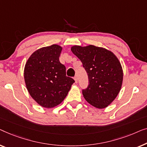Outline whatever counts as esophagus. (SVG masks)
<instances>
[{
  "label": "esophagus",
  "instance_id": "1",
  "mask_svg": "<svg viewBox=\"0 0 147 147\" xmlns=\"http://www.w3.org/2000/svg\"><path fill=\"white\" fill-rule=\"evenodd\" d=\"M74 80H75V82H76V83H77V82H78V78H77V76H74Z\"/></svg>",
  "mask_w": 147,
  "mask_h": 147
}]
</instances>
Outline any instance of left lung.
I'll list each match as a JSON object with an SVG mask.
<instances>
[{
    "mask_svg": "<svg viewBox=\"0 0 147 147\" xmlns=\"http://www.w3.org/2000/svg\"><path fill=\"white\" fill-rule=\"evenodd\" d=\"M71 51L88 74V85L82 90L84 98L96 108L107 107L117 97L123 83V73L119 59L111 51L94 45L74 46Z\"/></svg>",
    "mask_w": 147,
    "mask_h": 147,
    "instance_id": "left-lung-1",
    "label": "left lung"
}]
</instances>
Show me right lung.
Segmentation results:
<instances>
[{
	"instance_id": "1",
	"label": "right lung",
	"mask_w": 147,
	"mask_h": 147,
	"mask_svg": "<svg viewBox=\"0 0 147 147\" xmlns=\"http://www.w3.org/2000/svg\"><path fill=\"white\" fill-rule=\"evenodd\" d=\"M62 47H42L33 53L26 62L24 76L26 88L36 102L53 108L63 102L74 82L66 75L65 66L60 63Z\"/></svg>"
}]
</instances>
